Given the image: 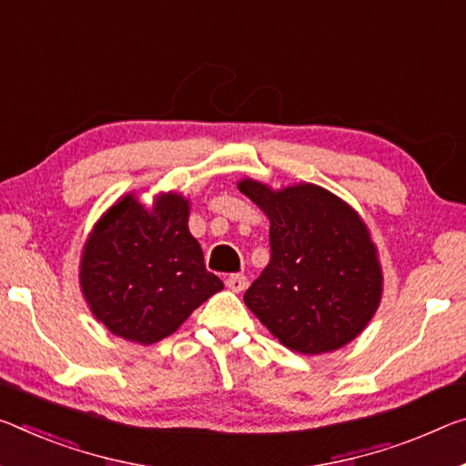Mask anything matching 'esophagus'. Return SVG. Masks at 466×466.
<instances>
[{"label":"esophagus","instance_id":"34e87169","mask_svg":"<svg viewBox=\"0 0 466 466\" xmlns=\"http://www.w3.org/2000/svg\"><path fill=\"white\" fill-rule=\"evenodd\" d=\"M226 286L234 292H242L248 286V279L245 273H230V276L226 278Z\"/></svg>","mask_w":466,"mask_h":466}]
</instances>
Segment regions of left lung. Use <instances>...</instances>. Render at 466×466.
<instances>
[{"mask_svg":"<svg viewBox=\"0 0 466 466\" xmlns=\"http://www.w3.org/2000/svg\"><path fill=\"white\" fill-rule=\"evenodd\" d=\"M269 218L271 259L245 292L247 307L279 342L321 354L357 338L381 299V269L367 226L315 184L271 190L238 182Z\"/></svg>","mask_w":466,"mask_h":466,"instance_id":"1","label":"left lung"}]
</instances>
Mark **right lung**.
Masks as SVG:
<instances>
[{
    "label": "right lung",
    "instance_id": "right-lung-1",
    "mask_svg": "<svg viewBox=\"0 0 466 466\" xmlns=\"http://www.w3.org/2000/svg\"><path fill=\"white\" fill-rule=\"evenodd\" d=\"M80 286L103 326L138 344L174 334L224 288L188 232V201L172 193L153 209L128 195L101 218L85 245Z\"/></svg>",
    "mask_w": 466,
    "mask_h": 466
}]
</instances>
